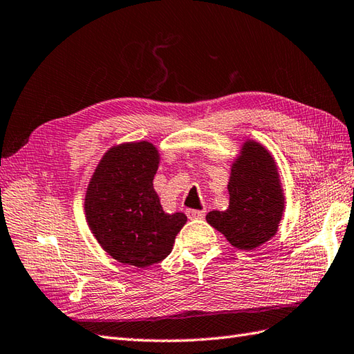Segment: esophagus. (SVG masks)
I'll return each mask as SVG.
<instances>
[{"label":"esophagus","mask_w":354,"mask_h":354,"mask_svg":"<svg viewBox=\"0 0 354 354\" xmlns=\"http://www.w3.org/2000/svg\"><path fill=\"white\" fill-rule=\"evenodd\" d=\"M189 219H203L205 216V210H187Z\"/></svg>","instance_id":"34e87169"}]
</instances>
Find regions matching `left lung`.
Masks as SVG:
<instances>
[{"mask_svg":"<svg viewBox=\"0 0 354 354\" xmlns=\"http://www.w3.org/2000/svg\"><path fill=\"white\" fill-rule=\"evenodd\" d=\"M230 205L207 213V222L239 249L252 251L277 234L283 213V192L277 163L260 142L249 140L231 167Z\"/></svg>","mask_w":354,"mask_h":354,"instance_id":"obj_1","label":"left lung"}]
</instances>
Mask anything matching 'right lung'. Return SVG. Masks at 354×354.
<instances>
[{"label": "right lung", "mask_w": 354, "mask_h": 354, "mask_svg": "<svg viewBox=\"0 0 354 354\" xmlns=\"http://www.w3.org/2000/svg\"><path fill=\"white\" fill-rule=\"evenodd\" d=\"M159 151L151 142L109 149L85 195V216L99 245L114 260L140 269L169 255L187 218L165 213L153 187Z\"/></svg>", "instance_id": "right-lung-1"}]
</instances>
